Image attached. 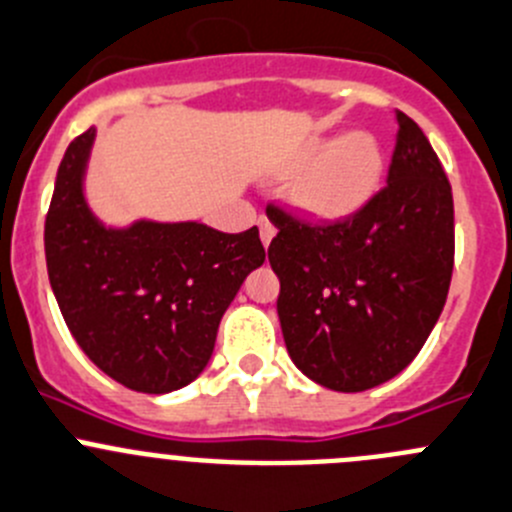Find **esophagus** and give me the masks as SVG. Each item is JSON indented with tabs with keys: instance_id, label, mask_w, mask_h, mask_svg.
<instances>
[{
	"instance_id": "1",
	"label": "esophagus",
	"mask_w": 512,
	"mask_h": 512,
	"mask_svg": "<svg viewBox=\"0 0 512 512\" xmlns=\"http://www.w3.org/2000/svg\"><path fill=\"white\" fill-rule=\"evenodd\" d=\"M259 231H261V241H264V246H269L271 238L276 236L274 223H271L269 218H266V216H261V218H259Z\"/></svg>"
}]
</instances>
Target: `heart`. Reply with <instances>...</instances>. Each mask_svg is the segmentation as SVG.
<instances>
[{"label":"heart","mask_w":512,"mask_h":512,"mask_svg":"<svg viewBox=\"0 0 512 512\" xmlns=\"http://www.w3.org/2000/svg\"><path fill=\"white\" fill-rule=\"evenodd\" d=\"M304 168L291 183V203L314 223H342L357 216L379 193L387 170L384 150L369 133L342 138H309L289 163V173Z\"/></svg>","instance_id":"1"}]
</instances>
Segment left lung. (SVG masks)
Wrapping results in <instances>:
<instances>
[{
	"label": "left lung",
	"mask_w": 512,
	"mask_h": 512,
	"mask_svg": "<svg viewBox=\"0 0 512 512\" xmlns=\"http://www.w3.org/2000/svg\"><path fill=\"white\" fill-rule=\"evenodd\" d=\"M387 188L357 216L309 226L279 208L269 261L289 357L316 384L364 392L420 354L445 306L455 259V208L420 125L397 113Z\"/></svg>",
	"instance_id": "8db88e82"
}]
</instances>
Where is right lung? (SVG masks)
<instances>
[{"instance_id":"right-lung-1","label":"right lung","mask_w":512,"mask_h":512,"mask_svg":"<svg viewBox=\"0 0 512 512\" xmlns=\"http://www.w3.org/2000/svg\"><path fill=\"white\" fill-rule=\"evenodd\" d=\"M95 128L57 170L45 221L52 291L82 352L115 382L145 394L191 384L206 369L218 324L266 261L259 228L221 233L198 221L105 226L85 196Z\"/></svg>"}]
</instances>
